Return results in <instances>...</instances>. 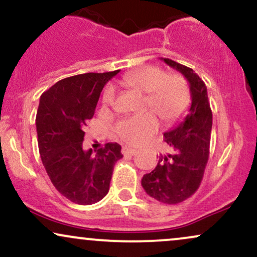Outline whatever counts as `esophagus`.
Instances as JSON below:
<instances>
[{"instance_id": "esophagus-1", "label": "esophagus", "mask_w": 257, "mask_h": 257, "mask_svg": "<svg viewBox=\"0 0 257 257\" xmlns=\"http://www.w3.org/2000/svg\"><path fill=\"white\" fill-rule=\"evenodd\" d=\"M137 153H138V151L134 150V148H131V147H123L122 148L123 156H135Z\"/></svg>"}]
</instances>
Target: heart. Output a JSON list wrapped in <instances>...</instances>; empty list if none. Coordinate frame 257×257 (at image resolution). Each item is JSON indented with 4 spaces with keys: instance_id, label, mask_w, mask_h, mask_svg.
Segmentation results:
<instances>
[{
    "instance_id": "1",
    "label": "heart",
    "mask_w": 257,
    "mask_h": 257,
    "mask_svg": "<svg viewBox=\"0 0 257 257\" xmlns=\"http://www.w3.org/2000/svg\"><path fill=\"white\" fill-rule=\"evenodd\" d=\"M120 82L126 87L147 93L145 109L153 110L164 124H175L189 110L190 87L187 79L181 74H168L160 67L144 66L124 74ZM115 88L109 85L104 89L103 103L110 106L115 103ZM158 128V118L148 111L120 120L116 125V133L122 141L137 146L156 134Z\"/></svg>"
}]
</instances>
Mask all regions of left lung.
I'll list each match as a JSON object with an SVG mask.
<instances>
[{"label": "left lung", "mask_w": 257, "mask_h": 257, "mask_svg": "<svg viewBox=\"0 0 257 257\" xmlns=\"http://www.w3.org/2000/svg\"><path fill=\"white\" fill-rule=\"evenodd\" d=\"M163 60L189 81L191 106L183 122L164 134L170 153L159 157L157 166L142 177L141 184L153 199L176 205L193 195L203 178L209 157L212 110L202 79L189 67L170 58Z\"/></svg>", "instance_id": "left-lung-1"}]
</instances>
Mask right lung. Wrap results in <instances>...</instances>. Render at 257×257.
<instances>
[{"label":"right lung","mask_w":257,"mask_h":257,"mask_svg":"<svg viewBox=\"0 0 257 257\" xmlns=\"http://www.w3.org/2000/svg\"><path fill=\"white\" fill-rule=\"evenodd\" d=\"M118 70L86 73L62 79L40 95L36 125L38 148L55 188L78 205L106 195L113 166L122 158L118 144L83 151L85 126L93 118L101 89Z\"/></svg>","instance_id":"1"}]
</instances>
